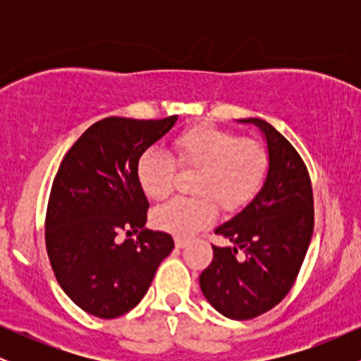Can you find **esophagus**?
<instances>
[{"instance_id": "1", "label": "esophagus", "mask_w": 361, "mask_h": 361, "mask_svg": "<svg viewBox=\"0 0 361 361\" xmlns=\"http://www.w3.org/2000/svg\"><path fill=\"white\" fill-rule=\"evenodd\" d=\"M175 244H176L178 250H183V247L188 246V239H186V238H180V235H176V238H175Z\"/></svg>"}]
</instances>
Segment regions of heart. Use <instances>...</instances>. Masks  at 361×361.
Wrapping results in <instances>:
<instances>
[{"label": "heart", "instance_id": "b5f03b06", "mask_svg": "<svg viewBox=\"0 0 361 361\" xmlns=\"http://www.w3.org/2000/svg\"><path fill=\"white\" fill-rule=\"evenodd\" d=\"M176 163L198 169L193 190L200 197H176L152 212L157 229L190 235L214 222L217 205L238 210L258 192L267 173V152L259 144L215 126H197L175 140ZM175 161L159 149H149L139 157L137 180L146 197H166L175 180Z\"/></svg>", "mask_w": 361, "mask_h": 361}]
</instances>
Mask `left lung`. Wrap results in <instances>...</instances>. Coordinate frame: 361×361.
<instances>
[{"instance_id": "obj_1", "label": "left lung", "mask_w": 361, "mask_h": 361, "mask_svg": "<svg viewBox=\"0 0 361 361\" xmlns=\"http://www.w3.org/2000/svg\"><path fill=\"white\" fill-rule=\"evenodd\" d=\"M238 122L263 134L267 176L250 204L215 229L231 246H212L200 288L217 312L241 321L273 309L292 288L312 238L314 202L307 168L292 144L267 120Z\"/></svg>"}]
</instances>
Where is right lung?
Instances as JSON below:
<instances>
[{"instance_id": "add662e5", "label": "right lung", "mask_w": 361, "mask_h": 361, "mask_svg": "<svg viewBox=\"0 0 361 361\" xmlns=\"http://www.w3.org/2000/svg\"><path fill=\"white\" fill-rule=\"evenodd\" d=\"M176 120L103 118L74 142L54 178L47 255L66 295L91 316L114 319L134 309L175 247L169 234L146 229L137 163ZM122 230L139 232L138 239L120 243Z\"/></svg>"}]
</instances>
